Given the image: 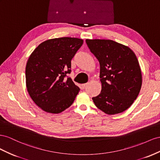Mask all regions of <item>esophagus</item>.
<instances>
[{"mask_svg": "<svg viewBox=\"0 0 160 160\" xmlns=\"http://www.w3.org/2000/svg\"><path fill=\"white\" fill-rule=\"evenodd\" d=\"M88 84H89V83L88 82V83H86V84H82V88H86L87 87V86H88Z\"/></svg>", "mask_w": 160, "mask_h": 160, "instance_id": "34e87169", "label": "esophagus"}]
</instances>
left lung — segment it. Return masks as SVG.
<instances>
[{
    "label": "left lung",
    "instance_id": "1",
    "mask_svg": "<svg viewBox=\"0 0 160 160\" xmlns=\"http://www.w3.org/2000/svg\"><path fill=\"white\" fill-rule=\"evenodd\" d=\"M91 53L100 63L102 90L92 98L95 105L108 115L127 110L138 97L142 84L141 68L135 54L109 39H86Z\"/></svg>",
    "mask_w": 160,
    "mask_h": 160
}]
</instances>
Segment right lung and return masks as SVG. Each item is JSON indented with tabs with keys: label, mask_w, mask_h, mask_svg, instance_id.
<instances>
[{
	"label": "right lung",
	"mask_w": 160,
	"mask_h": 160,
	"mask_svg": "<svg viewBox=\"0 0 160 160\" xmlns=\"http://www.w3.org/2000/svg\"><path fill=\"white\" fill-rule=\"evenodd\" d=\"M82 44L78 38L52 39L31 54L25 69L27 88L44 111L60 113L74 101L80 88L67 75L71 73L72 59Z\"/></svg>",
	"instance_id": "right-lung-1"
}]
</instances>
